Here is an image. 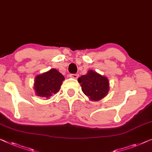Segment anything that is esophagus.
<instances>
[{
	"instance_id": "obj_1",
	"label": "esophagus",
	"mask_w": 152,
	"mask_h": 152,
	"mask_svg": "<svg viewBox=\"0 0 152 152\" xmlns=\"http://www.w3.org/2000/svg\"><path fill=\"white\" fill-rule=\"evenodd\" d=\"M79 77V75L78 74H71L70 75V77L71 78H73V79H77Z\"/></svg>"
}]
</instances>
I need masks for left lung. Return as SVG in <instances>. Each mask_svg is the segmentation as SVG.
<instances>
[{"label":"left lung","mask_w":152,"mask_h":152,"mask_svg":"<svg viewBox=\"0 0 152 152\" xmlns=\"http://www.w3.org/2000/svg\"><path fill=\"white\" fill-rule=\"evenodd\" d=\"M78 82L81 86V91L91 101L98 102L108 94V79L92 70H89L86 75L79 77Z\"/></svg>","instance_id":"8db88e82"}]
</instances>
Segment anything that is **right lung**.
<instances>
[{"label": "right lung", "mask_w": 152, "mask_h": 152, "mask_svg": "<svg viewBox=\"0 0 152 152\" xmlns=\"http://www.w3.org/2000/svg\"><path fill=\"white\" fill-rule=\"evenodd\" d=\"M64 77L56 69L36 77L34 88L36 95L48 99L60 91Z\"/></svg>", "instance_id": "add662e5"}]
</instances>
